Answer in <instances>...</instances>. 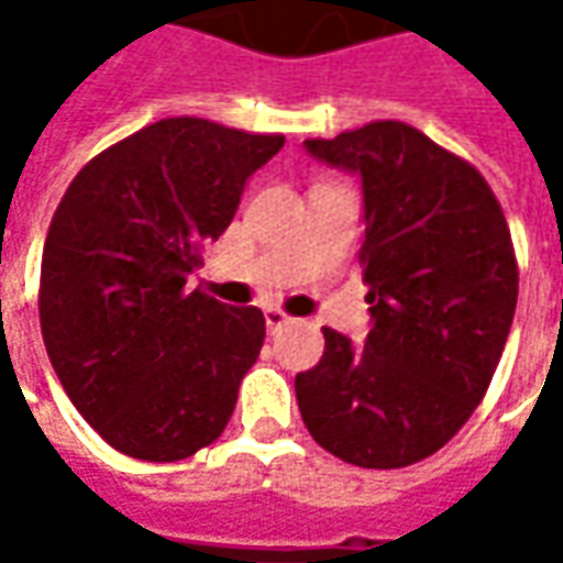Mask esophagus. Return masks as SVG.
Returning <instances> with one entry per match:
<instances>
[{
    "label": "esophagus",
    "instance_id": "34e87169",
    "mask_svg": "<svg viewBox=\"0 0 563 563\" xmlns=\"http://www.w3.org/2000/svg\"><path fill=\"white\" fill-rule=\"evenodd\" d=\"M263 316H266V329H269V332H278V329H285V325L291 322V316L285 313V310H278V307H266Z\"/></svg>",
    "mask_w": 563,
    "mask_h": 563
}]
</instances>
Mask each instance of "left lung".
I'll return each mask as SVG.
<instances>
[{"mask_svg": "<svg viewBox=\"0 0 563 563\" xmlns=\"http://www.w3.org/2000/svg\"><path fill=\"white\" fill-rule=\"evenodd\" d=\"M303 146L360 175L373 329L366 344L322 329V360L294 378L300 417L347 464H417L470 420L505 351L517 307L505 212L473 165L404 121Z\"/></svg>", "mask_w": 563, "mask_h": 563, "instance_id": "1", "label": "left lung"}]
</instances>
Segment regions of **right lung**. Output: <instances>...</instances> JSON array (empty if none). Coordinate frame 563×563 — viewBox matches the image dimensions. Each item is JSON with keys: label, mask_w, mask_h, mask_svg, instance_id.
Here are the masks:
<instances>
[{"label": "right lung", "mask_w": 563, "mask_h": 563, "mask_svg": "<svg viewBox=\"0 0 563 563\" xmlns=\"http://www.w3.org/2000/svg\"><path fill=\"white\" fill-rule=\"evenodd\" d=\"M285 146L163 119L77 172L43 247L40 329L80 417L115 451L172 464L212 444L260 357L266 319L187 288L247 178Z\"/></svg>", "instance_id": "add662e5"}]
</instances>
